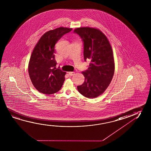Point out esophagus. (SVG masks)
I'll return each mask as SVG.
<instances>
[{"instance_id": "obj_1", "label": "esophagus", "mask_w": 151, "mask_h": 151, "mask_svg": "<svg viewBox=\"0 0 151 151\" xmlns=\"http://www.w3.org/2000/svg\"><path fill=\"white\" fill-rule=\"evenodd\" d=\"M68 74H69V76H73L75 74V73L74 72H68Z\"/></svg>"}]
</instances>
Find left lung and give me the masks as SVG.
<instances>
[{
	"instance_id": "obj_1",
	"label": "left lung",
	"mask_w": 151,
	"mask_h": 151,
	"mask_svg": "<svg viewBox=\"0 0 151 151\" xmlns=\"http://www.w3.org/2000/svg\"><path fill=\"white\" fill-rule=\"evenodd\" d=\"M82 38L84 60L90 62L82 72L84 83L77 89L84 96L94 99L104 93L111 83L115 70L113 50L106 36L94 28L80 27L74 31Z\"/></svg>"
}]
</instances>
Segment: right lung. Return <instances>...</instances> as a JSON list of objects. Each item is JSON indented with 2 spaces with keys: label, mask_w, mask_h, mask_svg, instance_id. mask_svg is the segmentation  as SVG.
I'll use <instances>...</instances> for the list:
<instances>
[{
  "label": "right lung",
  "mask_w": 151,
  "mask_h": 151,
  "mask_svg": "<svg viewBox=\"0 0 151 151\" xmlns=\"http://www.w3.org/2000/svg\"><path fill=\"white\" fill-rule=\"evenodd\" d=\"M72 28L59 27L45 32L40 38L30 56L28 73L34 86L43 94H54L62 88L66 72L56 68L55 45Z\"/></svg>",
  "instance_id": "add662e5"
}]
</instances>
